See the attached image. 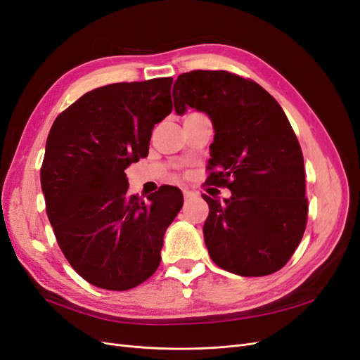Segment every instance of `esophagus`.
I'll return each mask as SVG.
<instances>
[{"label": "esophagus", "mask_w": 360, "mask_h": 360, "mask_svg": "<svg viewBox=\"0 0 360 360\" xmlns=\"http://www.w3.org/2000/svg\"><path fill=\"white\" fill-rule=\"evenodd\" d=\"M183 197H184V200H191L192 197H193V192H191V191H188V189H184L183 191Z\"/></svg>", "instance_id": "1"}]
</instances>
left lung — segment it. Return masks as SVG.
<instances>
[{
	"label": "left lung",
	"instance_id": "left-lung-1",
	"mask_svg": "<svg viewBox=\"0 0 360 360\" xmlns=\"http://www.w3.org/2000/svg\"><path fill=\"white\" fill-rule=\"evenodd\" d=\"M179 115L188 106L212 120L207 183L225 186L222 202L204 195V242L221 269L240 276L275 274L299 246L308 217L299 141L263 86L225 70L181 73L172 89Z\"/></svg>",
	"mask_w": 360,
	"mask_h": 360
}]
</instances>
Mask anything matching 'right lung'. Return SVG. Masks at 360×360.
I'll list each match as a JSON object with an SVG mask.
<instances>
[{
	"label": "right lung",
	"instance_id": "right-lung-1",
	"mask_svg": "<svg viewBox=\"0 0 360 360\" xmlns=\"http://www.w3.org/2000/svg\"><path fill=\"white\" fill-rule=\"evenodd\" d=\"M171 85L172 78H156L99 86L49 130L40 171L46 213L64 257L94 287L124 291L153 275L183 205L174 186L148 201L130 195L124 172L148 155L155 124L171 114Z\"/></svg>",
	"mask_w": 360,
	"mask_h": 360
}]
</instances>
